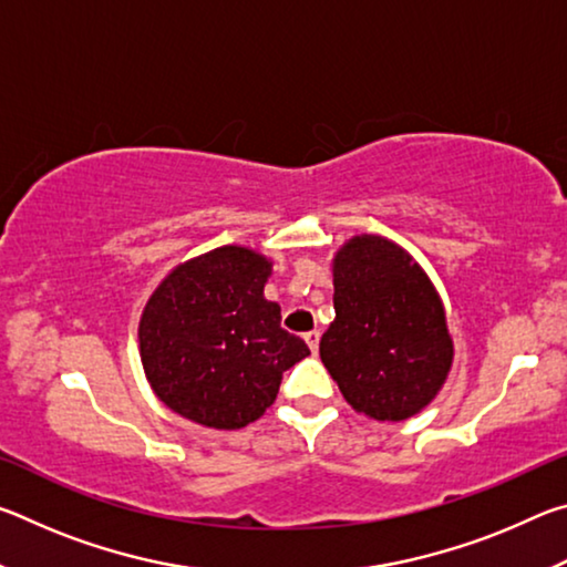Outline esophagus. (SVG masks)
Returning a JSON list of instances; mask_svg holds the SVG:
<instances>
[{
    "label": "esophagus",
    "instance_id": "1",
    "mask_svg": "<svg viewBox=\"0 0 567 567\" xmlns=\"http://www.w3.org/2000/svg\"><path fill=\"white\" fill-rule=\"evenodd\" d=\"M305 342H307V348H310L312 354H315V352H318V348H320V332H318V330L307 332V334H305Z\"/></svg>",
    "mask_w": 567,
    "mask_h": 567
}]
</instances>
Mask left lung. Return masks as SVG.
<instances>
[{
    "instance_id": "1",
    "label": "left lung",
    "mask_w": 567,
    "mask_h": 567,
    "mask_svg": "<svg viewBox=\"0 0 567 567\" xmlns=\"http://www.w3.org/2000/svg\"><path fill=\"white\" fill-rule=\"evenodd\" d=\"M332 285L320 358L342 398L388 422L430 405L453 364V338L425 270L390 239L358 235L334 255Z\"/></svg>"
}]
</instances>
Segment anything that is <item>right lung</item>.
I'll list each match as a JSON object with an SVG mask.
<instances>
[{
    "label": "right lung",
    "instance_id": "1",
    "mask_svg": "<svg viewBox=\"0 0 567 567\" xmlns=\"http://www.w3.org/2000/svg\"><path fill=\"white\" fill-rule=\"evenodd\" d=\"M272 262L225 245L177 265L147 300L140 354L155 395L177 415L239 430L272 405L282 372L310 354L265 300Z\"/></svg>",
    "mask_w": 567,
    "mask_h": 567
}]
</instances>
